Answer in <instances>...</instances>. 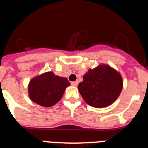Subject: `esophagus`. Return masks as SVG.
<instances>
[{
	"mask_svg": "<svg viewBox=\"0 0 148 148\" xmlns=\"http://www.w3.org/2000/svg\"><path fill=\"white\" fill-rule=\"evenodd\" d=\"M78 84H79V82H78L77 81H75V82H71V84L73 85V86H77Z\"/></svg>",
	"mask_w": 148,
	"mask_h": 148,
	"instance_id": "1",
	"label": "esophagus"
}]
</instances>
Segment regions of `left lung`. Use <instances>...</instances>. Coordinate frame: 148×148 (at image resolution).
Listing matches in <instances>:
<instances>
[{
  "instance_id": "1",
  "label": "left lung",
  "mask_w": 148,
  "mask_h": 148,
  "mask_svg": "<svg viewBox=\"0 0 148 148\" xmlns=\"http://www.w3.org/2000/svg\"><path fill=\"white\" fill-rule=\"evenodd\" d=\"M123 88V79L117 70L106 64L90 69L78 89L84 100L95 108H105L117 99Z\"/></svg>"
}]
</instances>
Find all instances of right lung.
I'll use <instances>...</instances> for the list:
<instances>
[{"mask_svg":"<svg viewBox=\"0 0 148 148\" xmlns=\"http://www.w3.org/2000/svg\"><path fill=\"white\" fill-rule=\"evenodd\" d=\"M66 78L47 72L35 77L28 84L30 99L44 107H51L60 100L66 87L69 86Z\"/></svg>","mask_w":148,"mask_h":148,"instance_id":"obj_1","label":"right lung"}]
</instances>
